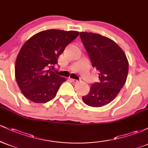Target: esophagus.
<instances>
[{"instance_id":"obj_1","label":"esophagus","mask_w":148,"mask_h":148,"mask_svg":"<svg viewBox=\"0 0 148 148\" xmlns=\"http://www.w3.org/2000/svg\"><path fill=\"white\" fill-rule=\"evenodd\" d=\"M72 81L73 83H74V84H77V83H79V81H78V80H76V79H72Z\"/></svg>"}]
</instances>
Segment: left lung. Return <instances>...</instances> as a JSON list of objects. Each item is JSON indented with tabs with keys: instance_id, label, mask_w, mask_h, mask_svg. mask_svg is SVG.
I'll use <instances>...</instances> for the list:
<instances>
[{
	"instance_id": "1",
	"label": "left lung",
	"mask_w": 148,
	"mask_h": 148,
	"mask_svg": "<svg viewBox=\"0 0 148 148\" xmlns=\"http://www.w3.org/2000/svg\"><path fill=\"white\" fill-rule=\"evenodd\" d=\"M80 37L92 65L99 72V81L91 85L82 99L90 106H105L115 99L126 82L128 60L123 49L108 37L86 32L80 33Z\"/></svg>"
}]
</instances>
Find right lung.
<instances>
[{"instance_id": "add662e5", "label": "right lung", "mask_w": 148, "mask_h": 148, "mask_svg": "<svg viewBox=\"0 0 148 148\" xmlns=\"http://www.w3.org/2000/svg\"><path fill=\"white\" fill-rule=\"evenodd\" d=\"M79 34L73 30H43L23 45L15 63V77L27 99L47 103L55 97L66 79L51 70V67L58 63L59 56Z\"/></svg>"}]
</instances>
